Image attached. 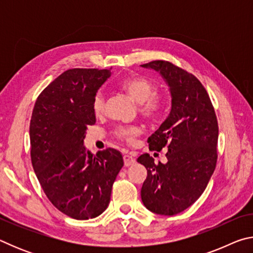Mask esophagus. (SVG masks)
Instances as JSON below:
<instances>
[{"label":"esophagus","instance_id":"1","mask_svg":"<svg viewBox=\"0 0 253 253\" xmlns=\"http://www.w3.org/2000/svg\"><path fill=\"white\" fill-rule=\"evenodd\" d=\"M135 163L136 160L131 155H129V154H125V155H124V164H125V166L134 165Z\"/></svg>","mask_w":253,"mask_h":253}]
</instances>
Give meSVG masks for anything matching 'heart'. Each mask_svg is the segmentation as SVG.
<instances>
[{
	"mask_svg": "<svg viewBox=\"0 0 253 253\" xmlns=\"http://www.w3.org/2000/svg\"><path fill=\"white\" fill-rule=\"evenodd\" d=\"M118 87L125 91L132 100L138 104L139 113L144 117L157 118L165 108V98L162 93L155 92V84L151 80L140 76H132L119 81ZM105 108V99L101 92H97L92 100V110L96 115L101 114ZM140 134V128L129 125L119 126L115 130V136L126 143L134 142L135 137Z\"/></svg>",
	"mask_w": 253,
	"mask_h": 253,
	"instance_id": "obj_1",
	"label": "heart"
}]
</instances>
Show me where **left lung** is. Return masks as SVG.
<instances>
[{
    "mask_svg": "<svg viewBox=\"0 0 253 253\" xmlns=\"http://www.w3.org/2000/svg\"><path fill=\"white\" fill-rule=\"evenodd\" d=\"M142 67L158 71L165 79L172 96V109L147 140L151 151L169 149L168 162L155 164L147 153L137 158L147 169L140 196L149 211L175 215L202 195L215 169L216 115L209 93L195 76L164 60Z\"/></svg>",
    "mask_w": 253,
    "mask_h": 253,
    "instance_id": "1",
    "label": "left lung"
}]
</instances>
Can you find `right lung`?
Wrapping results in <instances>:
<instances>
[{
    "label": "right lung",
    "instance_id": "add662e5",
    "mask_svg": "<svg viewBox=\"0 0 253 253\" xmlns=\"http://www.w3.org/2000/svg\"><path fill=\"white\" fill-rule=\"evenodd\" d=\"M107 69H69L44 88L30 122L31 161L46 198L76 220L96 217L108 207L124 166L114 148L85 151L87 127L96 123L93 97L109 78Z\"/></svg>",
    "mask_w": 253,
    "mask_h": 253
}]
</instances>
